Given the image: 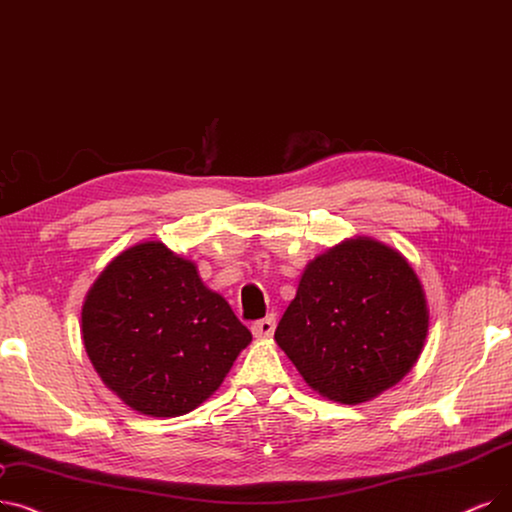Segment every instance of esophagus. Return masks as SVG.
Here are the masks:
<instances>
[{"mask_svg": "<svg viewBox=\"0 0 512 512\" xmlns=\"http://www.w3.org/2000/svg\"><path fill=\"white\" fill-rule=\"evenodd\" d=\"M274 328H276V318H274V316H268V318L253 322L251 332H253V335H255L257 339H270V337L274 335Z\"/></svg>", "mask_w": 512, "mask_h": 512, "instance_id": "34e87169", "label": "esophagus"}]
</instances>
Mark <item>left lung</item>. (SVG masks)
Masks as SVG:
<instances>
[{"instance_id":"8db88e82","label":"left lung","mask_w":512,"mask_h":512,"mask_svg":"<svg viewBox=\"0 0 512 512\" xmlns=\"http://www.w3.org/2000/svg\"><path fill=\"white\" fill-rule=\"evenodd\" d=\"M427 335V297L412 265L355 236L307 263L274 339L311 389L353 406L402 381Z\"/></svg>"}]
</instances>
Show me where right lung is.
<instances>
[{
    "mask_svg": "<svg viewBox=\"0 0 512 512\" xmlns=\"http://www.w3.org/2000/svg\"><path fill=\"white\" fill-rule=\"evenodd\" d=\"M81 339L131 410L173 418L219 389L253 337L194 261L148 240L119 253L87 291Z\"/></svg>",
    "mask_w": 512,
    "mask_h": 512,
    "instance_id": "obj_1",
    "label": "right lung"
}]
</instances>
